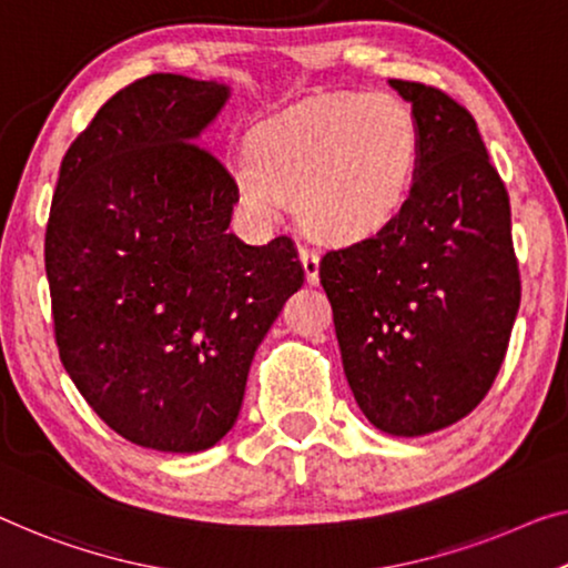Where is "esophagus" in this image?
Returning a JSON list of instances; mask_svg holds the SVG:
<instances>
[{
	"label": "esophagus",
	"instance_id": "esophagus-1",
	"mask_svg": "<svg viewBox=\"0 0 568 568\" xmlns=\"http://www.w3.org/2000/svg\"><path fill=\"white\" fill-rule=\"evenodd\" d=\"M301 262L306 270V281L311 285L318 283V252L313 247H301Z\"/></svg>",
	"mask_w": 568,
	"mask_h": 568
}]
</instances>
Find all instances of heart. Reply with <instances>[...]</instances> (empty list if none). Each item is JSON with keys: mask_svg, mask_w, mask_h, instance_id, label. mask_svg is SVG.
Listing matches in <instances>:
<instances>
[{"mask_svg": "<svg viewBox=\"0 0 568 568\" xmlns=\"http://www.w3.org/2000/svg\"><path fill=\"white\" fill-rule=\"evenodd\" d=\"M420 130L393 94H336L262 126L255 158L234 160L244 209L275 219L283 201L321 240H357L385 226L416 178Z\"/></svg>", "mask_w": 568, "mask_h": 568, "instance_id": "b5f03b06", "label": "heart"}]
</instances>
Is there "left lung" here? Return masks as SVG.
<instances>
[{"label":"left lung","mask_w":568,"mask_h":568,"mask_svg":"<svg viewBox=\"0 0 568 568\" xmlns=\"http://www.w3.org/2000/svg\"><path fill=\"white\" fill-rule=\"evenodd\" d=\"M420 152L400 211L321 257L344 375L372 426L426 436L477 408L520 308L510 199L477 122L442 89L390 79Z\"/></svg>","instance_id":"obj_1"}]
</instances>
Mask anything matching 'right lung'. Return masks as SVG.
<instances>
[{
  "mask_svg": "<svg viewBox=\"0 0 568 568\" xmlns=\"http://www.w3.org/2000/svg\"><path fill=\"white\" fill-rule=\"evenodd\" d=\"M230 91L152 73L65 150L45 226L58 354L126 442L193 454L230 434L247 372L303 285L291 236L226 232L240 191L199 134Z\"/></svg>",
  "mask_w": 568,
  "mask_h": 568,
  "instance_id": "1",
  "label": "right lung"
}]
</instances>
